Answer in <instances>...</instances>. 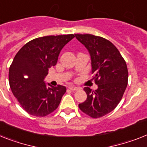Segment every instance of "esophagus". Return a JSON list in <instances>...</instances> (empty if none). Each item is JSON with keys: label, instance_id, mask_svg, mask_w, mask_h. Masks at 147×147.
Segmentation results:
<instances>
[{"label": "esophagus", "instance_id": "esophagus-1", "mask_svg": "<svg viewBox=\"0 0 147 147\" xmlns=\"http://www.w3.org/2000/svg\"><path fill=\"white\" fill-rule=\"evenodd\" d=\"M68 89H70V90H71V91H77L79 88H77V87L72 86H71L68 87Z\"/></svg>", "mask_w": 147, "mask_h": 147}]
</instances>
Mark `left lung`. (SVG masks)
Returning <instances> with one entry per match:
<instances>
[{
    "label": "left lung",
    "instance_id": "left-lung-1",
    "mask_svg": "<svg viewBox=\"0 0 147 147\" xmlns=\"http://www.w3.org/2000/svg\"><path fill=\"white\" fill-rule=\"evenodd\" d=\"M88 50L92 59V80L96 90L85 87L86 100L79 104L82 112L92 118L102 117L114 110L122 100L128 85V71L125 59L114 45L104 37L75 34Z\"/></svg>",
    "mask_w": 147,
    "mask_h": 147
}]
</instances>
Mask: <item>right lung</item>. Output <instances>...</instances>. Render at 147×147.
Returning <instances> with one entry per match:
<instances>
[{
  "label": "right lung",
  "instance_id": "obj_1",
  "mask_svg": "<svg viewBox=\"0 0 147 147\" xmlns=\"http://www.w3.org/2000/svg\"><path fill=\"white\" fill-rule=\"evenodd\" d=\"M74 37L67 34L35 38L16 55L9 67V86L29 114L43 117L58 108L66 88L61 85L47 86L43 80L49 69L56 65L61 49Z\"/></svg>",
  "mask_w": 147,
  "mask_h": 147
}]
</instances>
